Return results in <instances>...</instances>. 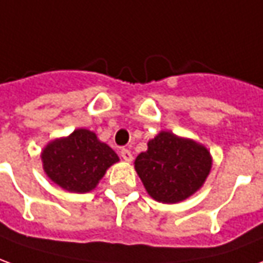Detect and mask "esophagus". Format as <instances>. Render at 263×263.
<instances>
[{"label":"esophagus","instance_id":"34e87169","mask_svg":"<svg viewBox=\"0 0 263 263\" xmlns=\"http://www.w3.org/2000/svg\"><path fill=\"white\" fill-rule=\"evenodd\" d=\"M120 156H122V158L124 161H132V160H133V154H132L130 150H127V148H122Z\"/></svg>","mask_w":263,"mask_h":263}]
</instances>
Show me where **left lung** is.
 <instances>
[{
    "label": "left lung",
    "mask_w": 263,
    "mask_h": 263,
    "mask_svg": "<svg viewBox=\"0 0 263 263\" xmlns=\"http://www.w3.org/2000/svg\"><path fill=\"white\" fill-rule=\"evenodd\" d=\"M212 158L200 143L160 132L140 153L135 168L148 195L158 202L176 204L197 193L211 171Z\"/></svg>",
    "instance_id": "left-lung-1"
}]
</instances>
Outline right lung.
Segmentation results:
<instances>
[{"label": "right lung", "mask_w": 263, "mask_h": 263, "mask_svg": "<svg viewBox=\"0 0 263 263\" xmlns=\"http://www.w3.org/2000/svg\"><path fill=\"white\" fill-rule=\"evenodd\" d=\"M41 157L46 176L70 193L92 191L106 170L119 161L116 153L86 128L48 143Z\"/></svg>", "instance_id": "obj_1"}]
</instances>
